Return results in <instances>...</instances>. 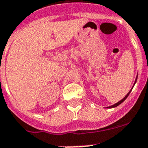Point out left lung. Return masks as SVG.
<instances>
[{
  "mask_svg": "<svg viewBox=\"0 0 148 148\" xmlns=\"http://www.w3.org/2000/svg\"><path fill=\"white\" fill-rule=\"evenodd\" d=\"M137 77H138V76H137V77H136V81H135V83H136V80H137ZM135 83H134V85H135ZM134 85H133V86H134ZM133 88H131V90H130V91L129 92H128V93H127V95H126L125 97H124V98L122 99V100H121L120 101H119V102H118V103H115V104H114V105H112V106H108L107 108H114V107H116V106H119V105H120L121 103H123V102H124V101H125L126 99H127V97L128 96H129L130 93V92H131V91H132V89H133Z\"/></svg>",
  "mask_w": 148,
  "mask_h": 148,
  "instance_id": "1",
  "label": "left lung"
}]
</instances>
